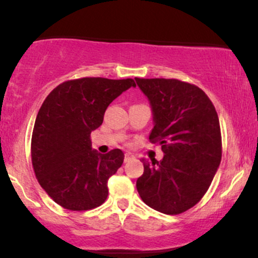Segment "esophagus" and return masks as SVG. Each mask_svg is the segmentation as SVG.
I'll return each mask as SVG.
<instances>
[{
    "label": "esophagus",
    "instance_id": "1",
    "mask_svg": "<svg viewBox=\"0 0 258 258\" xmlns=\"http://www.w3.org/2000/svg\"><path fill=\"white\" fill-rule=\"evenodd\" d=\"M133 159H135V156H133L131 153H127L126 155H125V162L131 161V160H133Z\"/></svg>",
    "mask_w": 258,
    "mask_h": 258
}]
</instances>
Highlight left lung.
Masks as SVG:
<instances>
[{
	"label": "left lung",
	"instance_id": "obj_1",
	"mask_svg": "<svg viewBox=\"0 0 258 258\" xmlns=\"http://www.w3.org/2000/svg\"><path fill=\"white\" fill-rule=\"evenodd\" d=\"M149 100L154 127L149 133L164 152L160 161L142 159L137 179L142 200L156 211L178 215L200 201L221 162V128L205 92L174 79H138Z\"/></svg>",
	"mask_w": 258,
	"mask_h": 258
}]
</instances>
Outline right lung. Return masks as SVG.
I'll return each instance as SVG.
<instances>
[{
	"instance_id": "obj_1",
	"label": "right lung",
	"mask_w": 258,
	"mask_h": 258,
	"mask_svg": "<svg viewBox=\"0 0 258 258\" xmlns=\"http://www.w3.org/2000/svg\"><path fill=\"white\" fill-rule=\"evenodd\" d=\"M136 87L132 79L84 78L60 84L44 99L35 120L31 160L36 178L64 209L84 211L108 197V180L123 162L122 150L92 149L91 132L109 104Z\"/></svg>"
}]
</instances>
